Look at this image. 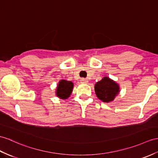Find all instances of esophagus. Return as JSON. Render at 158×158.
<instances>
[{"instance_id":"obj_1","label":"esophagus","mask_w":158,"mask_h":158,"mask_svg":"<svg viewBox=\"0 0 158 158\" xmlns=\"http://www.w3.org/2000/svg\"><path fill=\"white\" fill-rule=\"evenodd\" d=\"M80 81H81L82 83H84V84H87L88 82V80L85 78H82L81 80H80Z\"/></svg>"}]
</instances>
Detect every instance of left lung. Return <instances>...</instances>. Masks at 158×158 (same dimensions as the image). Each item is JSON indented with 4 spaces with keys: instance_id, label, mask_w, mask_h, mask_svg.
Here are the masks:
<instances>
[{
    "instance_id": "1",
    "label": "left lung",
    "mask_w": 158,
    "mask_h": 158,
    "mask_svg": "<svg viewBox=\"0 0 158 158\" xmlns=\"http://www.w3.org/2000/svg\"><path fill=\"white\" fill-rule=\"evenodd\" d=\"M94 90L98 99L104 102L109 103L113 101L119 94L120 87L113 80L108 76H105L101 81L95 84Z\"/></svg>"
}]
</instances>
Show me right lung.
I'll return each mask as SVG.
<instances>
[{
	"label": "right lung",
	"instance_id": "right-lung-1",
	"mask_svg": "<svg viewBox=\"0 0 158 158\" xmlns=\"http://www.w3.org/2000/svg\"><path fill=\"white\" fill-rule=\"evenodd\" d=\"M73 88H74V83L72 82L68 81L64 79L61 80L56 87V95L61 99L66 100L70 97Z\"/></svg>",
	"mask_w": 158,
	"mask_h": 158
}]
</instances>
